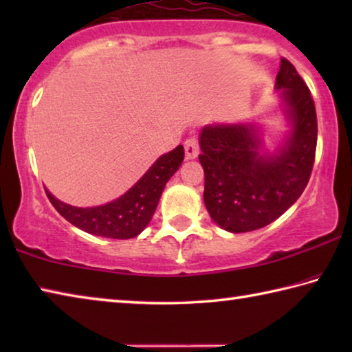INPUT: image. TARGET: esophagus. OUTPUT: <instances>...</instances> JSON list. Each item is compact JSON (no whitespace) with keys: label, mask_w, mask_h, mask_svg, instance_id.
Segmentation results:
<instances>
[{"label":"esophagus","mask_w":352,"mask_h":352,"mask_svg":"<svg viewBox=\"0 0 352 352\" xmlns=\"http://www.w3.org/2000/svg\"><path fill=\"white\" fill-rule=\"evenodd\" d=\"M184 153L186 160H194L199 155V141L197 138H188L184 141Z\"/></svg>","instance_id":"esophagus-1"}]
</instances>
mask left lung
<instances>
[{
    "label": "left lung",
    "instance_id": "left-lung-1",
    "mask_svg": "<svg viewBox=\"0 0 352 352\" xmlns=\"http://www.w3.org/2000/svg\"><path fill=\"white\" fill-rule=\"evenodd\" d=\"M275 88L289 133L275 152L265 148L253 122L212 124L200 132L204 200L211 219L230 233L272 223L307 186L317 148V113L305 80L281 58Z\"/></svg>",
    "mask_w": 352,
    "mask_h": 352
}]
</instances>
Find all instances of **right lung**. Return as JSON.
<instances>
[{"label": "right lung", "mask_w": 352, "mask_h": 352, "mask_svg": "<svg viewBox=\"0 0 352 352\" xmlns=\"http://www.w3.org/2000/svg\"><path fill=\"white\" fill-rule=\"evenodd\" d=\"M183 158L184 148L177 146L174 151L162 155L126 194L100 206H71L45 190L58 214L77 228L110 239H132L151 222L166 183L180 168Z\"/></svg>", "instance_id": "add662e5"}]
</instances>
